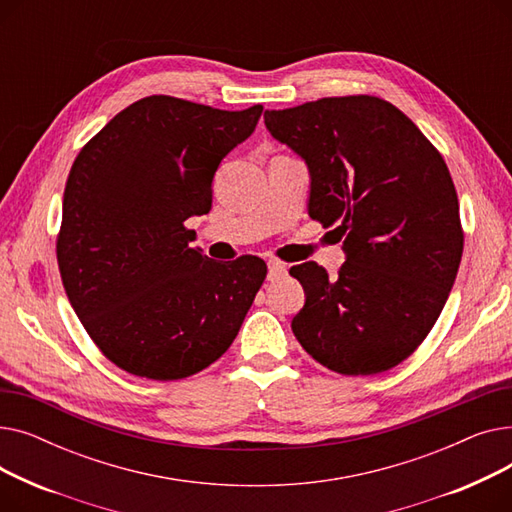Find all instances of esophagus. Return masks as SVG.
I'll return each mask as SVG.
<instances>
[{
  "label": "esophagus",
  "instance_id": "1",
  "mask_svg": "<svg viewBox=\"0 0 512 512\" xmlns=\"http://www.w3.org/2000/svg\"><path fill=\"white\" fill-rule=\"evenodd\" d=\"M284 274H286V265L284 263H278V261L267 263V280H278Z\"/></svg>",
  "mask_w": 512,
  "mask_h": 512
}]
</instances>
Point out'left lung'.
<instances>
[{
	"instance_id": "8db88e82",
	"label": "left lung",
	"mask_w": 512,
	"mask_h": 512,
	"mask_svg": "<svg viewBox=\"0 0 512 512\" xmlns=\"http://www.w3.org/2000/svg\"><path fill=\"white\" fill-rule=\"evenodd\" d=\"M272 137L311 174L309 215L344 238L330 278L315 261L290 267L305 288L292 332L342 375L382 373L434 328L459 272V197L440 151L392 103L324 97L263 114Z\"/></svg>"
}]
</instances>
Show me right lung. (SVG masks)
<instances>
[{"label":"right lung","mask_w":512,"mask_h":512,"mask_svg":"<svg viewBox=\"0 0 512 512\" xmlns=\"http://www.w3.org/2000/svg\"><path fill=\"white\" fill-rule=\"evenodd\" d=\"M263 105L226 112L170 95L134 101L80 149L56 242L62 284L99 351L139 378L172 382L218 361L267 265L218 263L186 220L211 209L220 161Z\"/></svg>","instance_id":"right-lung-1"}]
</instances>
